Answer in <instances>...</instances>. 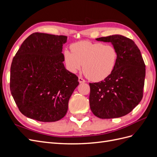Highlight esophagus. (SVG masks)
<instances>
[{
    "label": "esophagus",
    "instance_id": "obj_1",
    "mask_svg": "<svg viewBox=\"0 0 157 157\" xmlns=\"http://www.w3.org/2000/svg\"><path fill=\"white\" fill-rule=\"evenodd\" d=\"M78 82H79L80 83H84L86 81H85V80H84V78H82V77H78Z\"/></svg>",
    "mask_w": 157,
    "mask_h": 157
}]
</instances>
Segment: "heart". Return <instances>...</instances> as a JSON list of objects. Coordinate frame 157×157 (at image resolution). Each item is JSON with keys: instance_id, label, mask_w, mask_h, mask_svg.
<instances>
[{"instance_id": "b5f03b06", "label": "heart", "mask_w": 157, "mask_h": 157, "mask_svg": "<svg viewBox=\"0 0 157 157\" xmlns=\"http://www.w3.org/2000/svg\"><path fill=\"white\" fill-rule=\"evenodd\" d=\"M64 51V59L67 69L72 73L82 68L86 77L93 81L107 78L115 69L118 52L112 45L101 42L80 41L71 44Z\"/></svg>"}]
</instances>
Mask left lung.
I'll return each mask as SVG.
<instances>
[{"label": "left lung", "instance_id": "8db88e82", "mask_svg": "<svg viewBox=\"0 0 157 157\" xmlns=\"http://www.w3.org/2000/svg\"><path fill=\"white\" fill-rule=\"evenodd\" d=\"M98 41L111 42L118 52L115 69L99 82L89 83L90 107L97 117L113 118L130 113L143 98L145 65L138 47L132 39L115 35Z\"/></svg>", "mask_w": 157, "mask_h": 157}]
</instances>
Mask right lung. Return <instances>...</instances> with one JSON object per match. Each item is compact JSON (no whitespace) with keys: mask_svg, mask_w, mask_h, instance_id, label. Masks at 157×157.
<instances>
[{"mask_svg":"<svg viewBox=\"0 0 157 157\" xmlns=\"http://www.w3.org/2000/svg\"><path fill=\"white\" fill-rule=\"evenodd\" d=\"M67 36L34 33L23 41L10 68L11 94L23 115L55 122L67 112L69 99L78 85L77 75L63 65Z\"/></svg>","mask_w":157,"mask_h":157,"instance_id":"right-lung-1","label":"right lung"}]
</instances>
